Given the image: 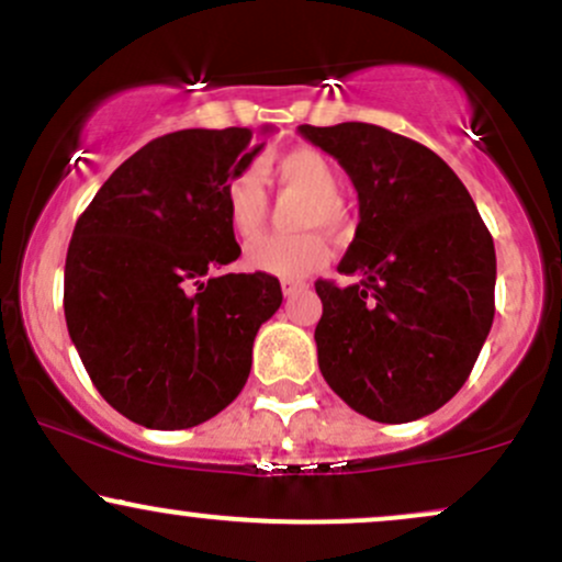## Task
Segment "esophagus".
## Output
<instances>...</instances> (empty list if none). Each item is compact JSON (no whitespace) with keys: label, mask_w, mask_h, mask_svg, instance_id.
<instances>
[{"label":"esophagus","mask_w":562,"mask_h":562,"mask_svg":"<svg viewBox=\"0 0 562 562\" xmlns=\"http://www.w3.org/2000/svg\"><path fill=\"white\" fill-rule=\"evenodd\" d=\"M306 288H308L306 282H301V280H282V293H285L288 299H290V295L301 293V290H306Z\"/></svg>","instance_id":"1"}]
</instances>
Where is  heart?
Listing matches in <instances>:
<instances>
[{
	"instance_id": "1",
	"label": "heart",
	"mask_w": 562,
	"mask_h": 562,
	"mask_svg": "<svg viewBox=\"0 0 562 562\" xmlns=\"http://www.w3.org/2000/svg\"><path fill=\"white\" fill-rule=\"evenodd\" d=\"M263 177L274 187L290 192H301L303 203L299 209L301 229H327L340 235L348 224V211L340 200V177L330 164L312 147H295L282 153L263 169ZM224 211L232 232L240 240H250L267 224V192L261 177L254 169L235 171L224 184ZM330 259V245L319 232H303L295 237H261L245 250V263L254 272L285 277H306L325 267Z\"/></svg>"
}]
</instances>
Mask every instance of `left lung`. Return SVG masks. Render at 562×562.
Here are the masks:
<instances>
[{"instance_id": "1", "label": "left lung", "mask_w": 562, "mask_h": 562, "mask_svg": "<svg viewBox=\"0 0 562 562\" xmlns=\"http://www.w3.org/2000/svg\"><path fill=\"white\" fill-rule=\"evenodd\" d=\"M344 166L359 224L340 274L317 280L327 385L359 415L412 423L465 385L494 322V240L454 171L420 142L362 121L299 126Z\"/></svg>"}]
</instances>
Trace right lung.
Instances as JSON below:
<instances>
[{"label": "right lung", "mask_w": 562, "mask_h": 562, "mask_svg": "<svg viewBox=\"0 0 562 562\" xmlns=\"http://www.w3.org/2000/svg\"><path fill=\"white\" fill-rule=\"evenodd\" d=\"M250 128H182L147 142L76 222L66 322L100 396L132 423L182 430L235 402L259 327L280 308L272 274H224L240 256L224 184L248 169Z\"/></svg>", "instance_id": "1"}]
</instances>
